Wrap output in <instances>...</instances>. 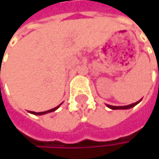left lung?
I'll return each mask as SVG.
<instances>
[{"label": "left lung", "mask_w": 159, "mask_h": 159, "mask_svg": "<svg viewBox=\"0 0 159 159\" xmlns=\"http://www.w3.org/2000/svg\"><path fill=\"white\" fill-rule=\"evenodd\" d=\"M142 99H140L139 101L135 102V103H133V104H130V105H127V106H120V107H117V106H111V105H107L110 109L111 110H127V109H130L132 107H134L135 105H137Z\"/></svg>", "instance_id": "8db88e82"}]
</instances>
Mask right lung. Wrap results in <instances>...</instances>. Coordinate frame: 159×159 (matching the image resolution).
<instances>
[{"label":"right lung","mask_w":159,"mask_h":159,"mask_svg":"<svg viewBox=\"0 0 159 159\" xmlns=\"http://www.w3.org/2000/svg\"><path fill=\"white\" fill-rule=\"evenodd\" d=\"M60 107V105L59 106H57L56 108H54V109H51V110H49V111H43V112H34V111H30L31 113H33V114H35V115H42V114H46V113H48V112H52V111H56L58 108Z\"/></svg>","instance_id":"add662e5"}]
</instances>
